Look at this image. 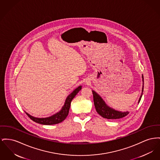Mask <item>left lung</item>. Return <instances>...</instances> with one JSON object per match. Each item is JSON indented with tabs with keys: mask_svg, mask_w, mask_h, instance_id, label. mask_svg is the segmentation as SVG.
Here are the masks:
<instances>
[{
	"mask_svg": "<svg viewBox=\"0 0 160 160\" xmlns=\"http://www.w3.org/2000/svg\"><path fill=\"white\" fill-rule=\"evenodd\" d=\"M142 92L140 97L138 100V103L141 100V97L142 95V92L144 89V78L143 75H142ZM94 97V103L95 109L97 113L101 115L102 117L107 119H119L122 118L126 115H128L129 112H122L116 111L112 108L109 107L107 104L105 103L103 99L100 97L99 94H97L95 91H92Z\"/></svg>",
	"mask_w": 160,
	"mask_h": 160,
	"instance_id": "1",
	"label": "left lung"
}]
</instances>
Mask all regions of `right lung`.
Here are the masks:
<instances>
[{
	"instance_id": "obj_1",
	"label": "right lung",
	"mask_w": 160,
	"mask_h": 160,
	"mask_svg": "<svg viewBox=\"0 0 160 160\" xmlns=\"http://www.w3.org/2000/svg\"><path fill=\"white\" fill-rule=\"evenodd\" d=\"M82 86H79L77 87L76 89H75L71 94L66 97L65 102L64 105L62 106L61 110L56 113L55 114L46 117V118H37L35 117H33L31 115H29L28 113L26 112L27 115L34 122H38L41 124H44V125H52V124H56L60 122H63V120H65L66 117L68 115L70 106H71V103L72 99L75 97V95L77 94V93L82 89Z\"/></svg>"
}]
</instances>
